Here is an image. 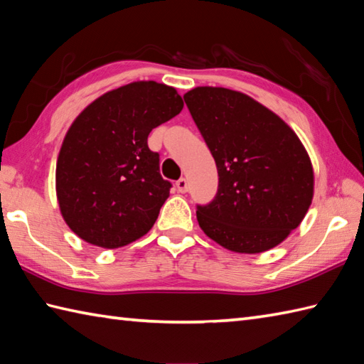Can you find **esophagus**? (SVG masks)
Returning a JSON list of instances; mask_svg holds the SVG:
<instances>
[{"mask_svg":"<svg viewBox=\"0 0 364 364\" xmlns=\"http://www.w3.org/2000/svg\"><path fill=\"white\" fill-rule=\"evenodd\" d=\"M176 188L179 193H187L188 191V181L183 179V177H182V179L176 182Z\"/></svg>","mask_w":364,"mask_h":364,"instance_id":"obj_1","label":"esophagus"}]
</instances>
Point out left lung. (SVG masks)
Returning <instances> with one entry per match:
<instances>
[{"label": "left lung", "mask_w": 364, "mask_h": 364, "mask_svg": "<svg viewBox=\"0 0 364 364\" xmlns=\"http://www.w3.org/2000/svg\"><path fill=\"white\" fill-rule=\"evenodd\" d=\"M185 104L218 168V193L198 205L208 238L238 254L276 247L311 205L314 174L296 132L250 96L223 87H196Z\"/></svg>", "instance_id": "left-lung-1"}]
</instances>
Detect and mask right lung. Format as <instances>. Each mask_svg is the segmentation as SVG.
Wrapping results in <instances>:
<instances>
[{
    "label": "right lung",
    "mask_w": 364,
    "mask_h": 364,
    "mask_svg": "<svg viewBox=\"0 0 364 364\" xmlns=\"http://www.w3.org/2000/svg\"><path fill=\"white\" fill-rule=\"evenodd\" d=\"M182 107L176 88L139 80L104 93L73 121L55 165V193L80 240L117 249L151 230L171 182L160 176L148 135Z\"/></svg>",
    "instance_id": "1"
}]
</instances>
